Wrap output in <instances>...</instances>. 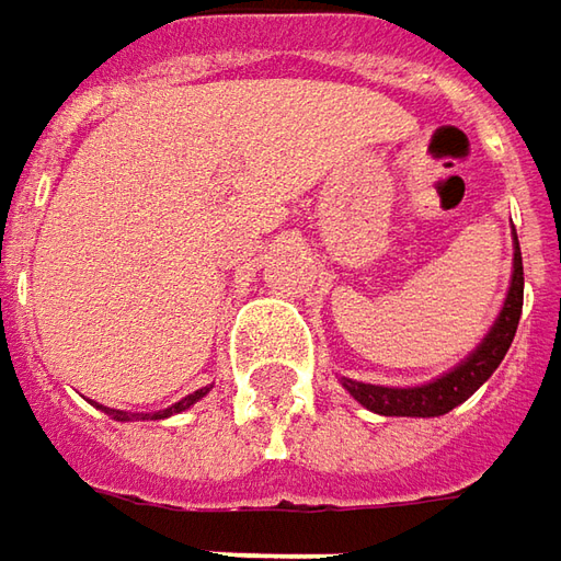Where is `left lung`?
Masks as SVG:
<instances>
[{
	"label": "left lung",
	"instance_id": "obj_1",
	"mask_svg": "<svg viewBox=\"0 0 561 561\" xmlns=\"http://www.w3.org/2000/svg\"><path fill=\"white\" fill-rule=\"evenodd\" d=\"M524 305V266H522V248H518V234H515V260H512V285L505 295L496 323L490 327L486 339L468 354L458 367H451L449 374H443L433 382L424 386H374V382H357V379L342 377V386L352 392L357 402L364 404L374 414L386 417H439L449 414L451 408L468 402L477 389L493 377V370L502 364V357L508 352L515 329L522 320Z\"/></svg>",
	"mask_w": 561,
	"mask_h": 561
}]
</instances>
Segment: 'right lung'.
Returning <instances> with one entry per match:
<instances>
[{
	"label": "right lung",
	"mask_w": 561,
	"mask_h": 561,
	"mask_svg": "<svg viewBox=\"0 0 561 561\" xmlns=\"http://www.w3.org/2000/svg\"><path fill=\"white\" fill-rule=\"evenodd\" d=\"M207 392H209V386H204V389H197V392L184 396L182 402H175L172 408H165V411H153V414H128V411H115V408H103V404H96V408H100V411H106L112 421H135V417H140V421H162V417L182 414L184 408H191L194 402H201V399H204Z\"/></svg>",
	"instance_id": "add662e5"
}]
</instances>
